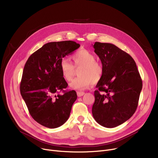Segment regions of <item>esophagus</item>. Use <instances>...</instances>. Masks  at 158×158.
<instances>
[{
	"instance_id": "esophagus-1",
	"label": "esophagus",
	"mask_w": 158,
	"mask_h": 158,
	"mask_svg": "<svg viewBox=\"0 0 158 158\" xmlns=\"http://www.w3.org/2000/svg\"><path fill=\"white\" fill-rule=\"evenodd\" d=\"M77 96H78L79 97H82V96H83V95H85V92H77Z\"/></svg>"
}]
</instances>
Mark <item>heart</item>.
<instances>
[{
    "label": "heart",
    "instance_id": "1",
    "mask_svg": "<svg viewBox=\"0 0 158 158\" xmlns=\"http://www.w3.org/2000/svg\"><path fill=\"white\" fill-rule=\"evenodd\" d=\"M71 60L72 64L67 59H63L60 69L63 79L70 81L75 74L74 68H81L78 72L80 77L74 79L70 83L72 89H85L101 79L104 72L102 66L95 61V55L88 50H79L71 56Z\"/></svg>",
    "mask_w": 158,
    "mask_h": 158
}]
</instances>
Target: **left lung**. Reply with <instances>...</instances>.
Masks as SVG:
<instances>
[{
    "label": "left lung",
    "instance_id": "obj_1",
    "mask_svg": "<svg viewBox=\"0 0 158 158\" xmlns=\"http://www.w3.org/2000/svg\"><path fill=\"white\" fill-rule=\"evenodd\" d=\"M92 46L104 70L94 92L92 114L101 126L115 127L136 111L142 81L129 54L111 44L95 42Z\"/></svg>",
    "mask_w": 158,
    "mask_h": 158
}]
</instances>
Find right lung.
<instances>
[{
    "mask_svg": "<svg viewBox=\"0 0 158 158\" xmlns=\"http://www.w3.org/2000/svg\"><path fill=\"white\" fill-rule=\"evenodd\" d=\"M79 47L73 41L47 43L31 55L24 66L20 94L31 117L41 126L57 128L69 118L77 96L74 90L59 94L68 86L60 64Z\"/></svg>",
    "mask_w": 158,
    "mask_h": 158,
    "instance_id": "1",
    "label": "right lung"
}]
</instances>
